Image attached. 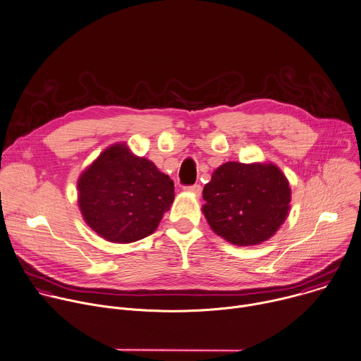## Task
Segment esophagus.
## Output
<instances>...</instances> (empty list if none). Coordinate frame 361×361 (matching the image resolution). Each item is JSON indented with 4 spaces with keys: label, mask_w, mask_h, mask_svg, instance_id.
Instances as JSON below:
<instances>
[{
    "label": "esophagus",
    "mask_w": 361,
    "mask_h": 361,
    "mask_svg": "<svg viewBox=\"0 0 361 361\" xmlns=\"http://www.w3.org/2000/svg\"><path fill=\"white\" fill-rule=\"evenodd\" d=\"M185 190H187V191H190V192H192V194H195V195H200V194H201V185H200V184L187 185V187H185Z\"/></svg>",
    "instance_id": "esophagus-1"
}]
</instances>
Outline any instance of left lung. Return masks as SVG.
I'll return each instance as SVG.
<instances>
[{
    "instance_id": "obj_1",
    "label": "left lung",
    "mask_w": 361,
    "mask_h": 361,
    "mask_svg": "<svg viewBox=\"0 0 361 361\" xmlns=\"http://www.w3.org/2000/svg\"><path fill=\"white\" fill-rule=\"evenodd\" d=\"M204 217L212 230L235 245H257L276 234L288 216L291 190L271 164L228 161L204 185Z\"/></svg>"
}]
</instances>
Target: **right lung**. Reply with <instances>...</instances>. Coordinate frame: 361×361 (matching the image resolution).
Segmentation results:
<instances>
[{"mask_svg": "<svg viewBox=\"0 0 361 361\" xmlns=\"http://www.w3.org/2000/svg\"><path fill=\"white\" fill-rule=\"evenodd\" d=\"M85 223L111 243H133L156 231L174 200V183L154 163L114 144L78 178Z\"/></svg>", "mask_w": 361, "mask_h": 361, "instance_id": "add662e5", "label": "right lung"}]
</instances>
